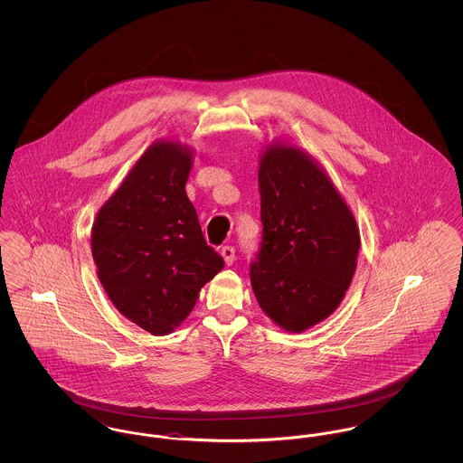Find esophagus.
<instances>
[{
  "mask_svg": "<svg viewBox=\"0 0 463 463\" xmlns=\"http://www.w3.org/2000/svg\"><path fill=\"white\" fill-rule=\"evenodd\" d=\"M221 255L223 257V260H225V264L231 265L234 262V259H236V250H234V246H222Z\"/></svg>",
  "mask_w": 463,
  "mask_h": 463,
  "instance_id": "34e87169",
  "label": "esophagus"
}]
</instances>
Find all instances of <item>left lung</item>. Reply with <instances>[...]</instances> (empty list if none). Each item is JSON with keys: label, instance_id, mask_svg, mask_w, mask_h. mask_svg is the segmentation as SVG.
I'll return each instance as SVG.
<instances>
[{"label": "left lung", "instance_id": "left-lung-1", "mask_svg": "<svg viewBox=\"0 0 463 463\" xmlns=\"http://www.w3.org/2000/svg\"><path fill=\"white\" fill-rule=\"evenodd\" d=\"M259 193L264 229L251 288L274 323L300 333L326 319L351 285L357 223L328 175L295 147L265 151Z\"/></svg>", "mask_w": 463, "mask_h": 463}]
</instances>
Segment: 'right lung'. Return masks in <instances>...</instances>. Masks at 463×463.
Masks as SVG:
<instances>
[{
    "instance_id": "1",
    "label": "right lung",
    "mask_w": 463,
    "mask_h": 463,
    "mask_svg": "<svg viewBox=\"0 0 463 463\" xmlns=\"http://www.w3.org/2000/svg\"><path fill=\"white\" fill-rule=\"evenodd\" d=\"M191 165L187 147L156 142L100 208L91 229V255L110 302L153 335L178 326L201 287L223 267L185 194Z\"/></svg>"
}]
</instances>
